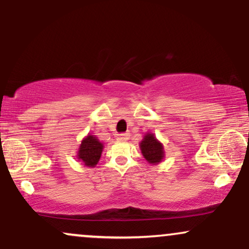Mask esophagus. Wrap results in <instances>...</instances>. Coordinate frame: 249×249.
<instances>
[{
    "mask_svg": "<svg viewBox=\"0 0 249 249\" xmlns=\"http://www.w3.org/2000/svg\"><path fill=\"white\" fill-rule=\"evenodd\" d=\"M117 139H118V141H122V142L127 141V139H128V133H121V134H118V136H117Z\"/></svg>",
    "mask_w": 249,
    "mask_h": 249,
    "instance_id": "obj_1",
    "label": "esophagus"
}]
</instances>
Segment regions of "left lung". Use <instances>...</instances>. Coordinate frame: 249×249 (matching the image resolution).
I'll return each instance as SVG.
<instances>
[{"instance_id": "1", "label": "left lung", "mask_w": 249, "mask_h": 249, "mask_svg": "<svg viewBox=\"0 0 249 249\" xmlns=\"http://www.w3.org/2000/svg\"><path fill=\"white\" fill-rule=\"evenodd\" d=\"M141 151L144 158L150 162V164L156 165L159 164L164 159L165 152L164 146L158 139L154 137L153 133H146L139 144Z\"/></svg>"}]
</instances>
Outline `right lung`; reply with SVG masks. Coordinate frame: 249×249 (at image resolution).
Returning a JSON list of instances; mask_svg holds the SVG:
<instances>
[{
  "label": "right lung",
  "instance_id": "add662e5",
  "mask_svg": "<svg viewBox=\"0 0 249 249\" xmlns=\"http://www.w3.org/2000/svg\"><path fill=\"white\" fill-rule=\"evenodd\" d=\"M103 147L104 145L98 141L97 137L88 134L82 141V144L79 145L77 158L78 160L84 162L85 166L95 167L101 159Z\"/></svg>",
  "mask_w": 249,
  "mask_h": 249
}]
</instances>
